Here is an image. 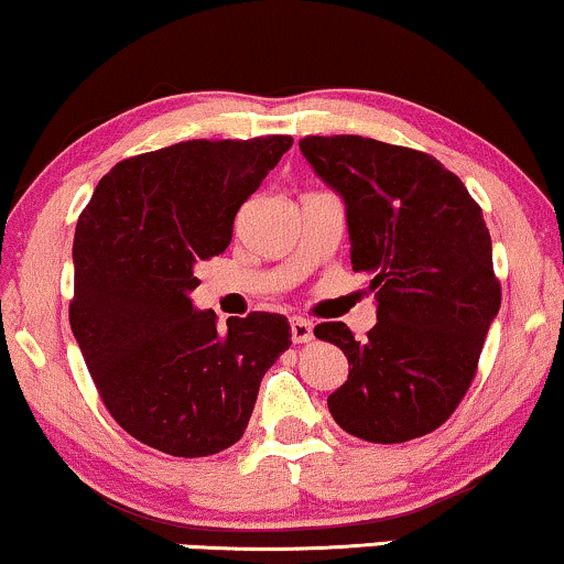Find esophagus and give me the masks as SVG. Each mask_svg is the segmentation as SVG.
Returning a JSON list of instances; mask_svg holds the SVG:
<instances>
[{"label": "esophagus", "mask_w": 564, "mask_h": 564, "mask_svg": "<svg viewBox=\"0 0 564 564\" xmlns=\"http://www.w3.org/2000/svg\"><path fill=\"white\" fill-rule=\"evenodd\" d=\"M290 332H293V343L295 345H305L314 339V324L303 316H293L290 318Z\"/></svg>", "instance_id": "esophagus-1"}]
</instances>
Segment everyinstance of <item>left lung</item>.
<instances>
[{
  "label": "left lung",
  "mask_w": 564,
  "mask_h": 564,
  "mask_svg": "<svg viewBox=\"0 0 564 564\" xmlns=\"http://www.w3.org/2000/svg\"><path fill=\"white\" fill-rule=\"evenodd\" d=\"M301 151L343 196L352 269L377 293L364 343L343 322L314 329L350 364L326 400L332 419L377 444L429 434L468 392L502 303L481 206L442 162L405 145L308 135Z\"/></svg>",
  "instance_id": "8db88e82"
}]
</instances>
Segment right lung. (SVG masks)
I'll return each mask as SVG.
<instances>
[{"instance_id":"obj_1","label":"right lung","mask_w":564,"mask_h":564,"mask_svg":"<svg viewBox=\"0 0 564 564\" xmlns=\"http://www.w3.org/2000/svg\"><path fill=\"white\" fill-rule=\"evenodd\" d=\"M290 135L185 141L115 164L75 227L69 326L112 419L159 452L206 457L246 431L290 324L256 311L217 329L193 308L196 263L225 253L235 214Z\"/></svg>"}]
</instances>
